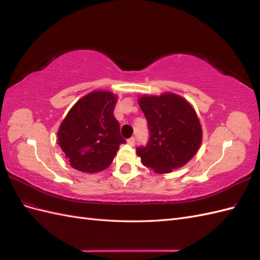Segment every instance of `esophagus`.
Here are the masks:
<instances>
[{
  "mask_svg": "<svg viewBox=\"0 0 260 260\" xmlns=\"http://www.w3.org/2000/svg\"><path fill=\"white\" fill-rule=\"evenodd\" d=\"M127 142H128V144L129 145H135V143H136V139L135 138H130L128 141H127Z\"/></svg>",
  "mask_w": 260,
  "mask_h": 260,
  "instance_id": "34e87169",
  "label": "esophagus"
}]
</instances>
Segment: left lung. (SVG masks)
<instances>
[{"instance_id": "obj_1", "label": "left lung", "mask_w": 260, "mask_h": 260, "mask_svg": "<svg viewBox=\"0 0 260 260\" xmlns=\"http://www.w3.org/2000/svg\"><path fill=\"white\" fill-rule=\"evenodd\" d=\"M138 103L149 130L145 147L137 149L141 162L157 174H169L184 166L198 153L203 130L193 106L175 93L142 95Z\"/></svg>"}]
</instances>
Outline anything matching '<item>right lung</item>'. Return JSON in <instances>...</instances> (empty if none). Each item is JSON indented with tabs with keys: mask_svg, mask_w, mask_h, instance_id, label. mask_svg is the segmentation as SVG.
<instances>
[{
	"mask_svg": "<svg viewBox=\"0 0 260 260\" xmlns=\"http://www.w3.org/2000/svg\"><path fill=\"white\" fill-rule=\"evenodd\" d=\"M118 98L92 91L70 108L57 131V143L76 170L94 174L109 167L125 141L114 117Z\"/></svg>",
	"mask_w": 260,
	"mask_h": 260,
	"instance_id": "add662e5",
	"label": "right lung"
}]
</instances>
